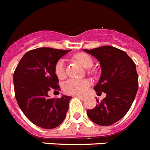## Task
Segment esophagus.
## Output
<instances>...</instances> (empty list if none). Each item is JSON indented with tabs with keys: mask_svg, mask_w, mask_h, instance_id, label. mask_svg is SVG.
Masks as SVG:
<instances>
[{
	"mask_svg": "<svg viewBox=\"0 0 150 150\" xmlns=\"http://www.w3.org/2000/svg\"><path fill=\"white\" fill-rule=\"evenodd\" d=\"M76 96V97H78V98H79L80 99V100H84L85 99H86V97H85V96Z\"/></svg>",
	"mask_w": 150,
	"mask_h": 150,
	"instance_id": "esophagus-1",
	"label": "esophagus"
}]
</instances>
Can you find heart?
Listing matches in <instances>:
<instances>
[{"mask_svg": "<svg viewBox=\"0 0 150 150\" xmlns=\"http://www.w3.org/2000/svg\"><path fill=\"white\" fill-rule=\"evenodd\" d=\"M75 59L85 68H90L93 64V60L90 55L86 53H78L75 55ZM54 72L59 79L65 77V64L63 59L57 62L54 67ZM90 82L87 80L70 79L64 83L63 86L64 91L67 94L72 95H83L89 88Z\"/></svg>", "mask_w": 150, "mask_h": 150, "instance_id": "obj_1", "label": "heart"}]
</instances>
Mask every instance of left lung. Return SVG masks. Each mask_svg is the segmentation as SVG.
Here are the masks:
<instances>
[{"label":"left lung","mask_w":150,"mask_h":150,"mask_svg":"<svg viewBox=\"0 0 150 150\" xmlns=\"http://www.w3.org/2000/svg\"><path fill=\"white\" fill-rule=\"evenodd\" d=\"M99 61L101 75L93 88L106 97L88 109L89 119L100 126L112 125L122 119L132 106L138 91V74L134 61L124 51L111 46L84 50Z\"/></svg>","instance_id":"left-lung-1"}]
</instances>
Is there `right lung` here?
Segmentation results:
<instances>
[{"label": "right lung", "mask_w": 150, "mask_h": 150, "mask_svg": "<svg viewBox=\"0 0 150 150\" xmlns=\"http://www.w3.org/2000/svg\"><path fill=\"white\" fill-rule=\"evenodd\" d=\"M70 50L41 47L27 52L13 73L14 91L18 106L37 127L54 129L64 121L71 96L49 97L52 89L60 91L54 72L57 62Z\"/></svg>", "instance_id": "add662e5"}]
</instances>
